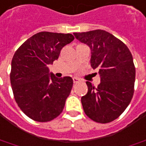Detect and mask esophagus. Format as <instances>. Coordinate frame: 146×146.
<instances>
[{"instance_id": "obj_1", "label": "esophagus", "mask_w": 146, "mask_h": 146, "mask_svg": "<svg viewBox=\"0 0 146 146\" xmlns=\"http://www.w3.org/2000/svg\"><path fill=\"white\" fill-rule=\"evenodd\" d=\"M73 82H74V83H77V82L80 81V80H79V79H78L77 77H73Z\"/></svg>"}]
</instances>
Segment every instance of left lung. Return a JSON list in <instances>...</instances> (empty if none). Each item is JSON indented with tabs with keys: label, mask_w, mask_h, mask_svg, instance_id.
<instances>
[{
	"label": "left lung",
	"mask_w": 146,
	"mask_h": 146,
	"mask_svg": "<svg viewBox=\"0 0 146 146\" xmlns=\"http://www.w3.org/2000/svg\"><path fill=\"white\" fill-rule=\"evenodd\" d=\"M76 39L91 51L93 69H99L98 88L86 81L88 93L81 98L86 114L93 121L108 123L117 119L131 102L135 67L129 49L121 40L105 30L74 33Z\"/></svg>",
	"instance_id": "obj_1"
}]
</instances>
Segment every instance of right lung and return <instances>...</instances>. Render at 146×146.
I'll return each mask as SVG.
<instances>
[{"instance_id":"1","label":"right lung","mask_w":146,"mask_h":146,"mask_svg":"<svg viewBox=\"0 0 146 146\" xmlns=\"http://www.w3.org/2000/svg\"><path fill=\"white\" fill-rule=\"evenodd\" d=\"M70 33L40 32L25 40L13 55L10 81L20 109L29 118L45 122L62 112L73 87L70 77L57 78L48 65L73 41Z\"/></svg>"}]
</instances>
